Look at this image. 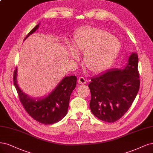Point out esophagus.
Listing matches in <instances>:
<instances>
[{
  "mask_svg": "<svg viewBox=\"0 0 153 153\" xmlns=\"http://www.w3.org/2000/svg\"><path fill=\"white\" fill-rule=\"evenodd\" d=\"M78 83L80 84H83H83H85L87 83L85 78H83V77L78 78Z\"/></svg>",
  "mask_w": 153,
  "mask_h": 153,
  "instance_id": "esophagus-1",
  "label": "esophagus"
}]
</instances>
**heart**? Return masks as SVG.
<instances>
[{"instance_id": "b5f03b06", "label": "heart", "mask_w": 153, "mask_h": 153, "mask_svg": "<svg viewBox=\"0 0 153 153\" xmlns=\"http://www.w3.org/2000/svg\"><path fill=\"white\" fill-rule=\"evenodd\" d=\"M119 40L108 31L95 27H87L75 34L73 49V57L77 52H85L84 63L89 70L98 73L106 68L115 58L120 49Z\"/></svg>"}]
</instances>
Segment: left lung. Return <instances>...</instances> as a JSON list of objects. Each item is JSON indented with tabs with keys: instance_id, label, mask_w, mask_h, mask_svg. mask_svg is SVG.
Instances as JSON below:
<instances>
[{
	"instance_id": "left-lung-1",
	"label": "left lung",
	"mask_w": 153,
	"mask_h": 153,
	"mask_svg": "<svg viewBox=\"0 0 153 153\" xmlns=\"http://www.w3.org/2000/svg\"><path fill=\"white\" fill-rule=\"evenodd\" d=\"M91 80L92 113L104 122H116L129 109L139 90L137 54L130 55L123 69L109 70Z\"/></svg>"
}]
</instances>
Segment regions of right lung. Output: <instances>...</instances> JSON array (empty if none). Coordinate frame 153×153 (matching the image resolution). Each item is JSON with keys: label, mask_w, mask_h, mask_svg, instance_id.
Returning <instances> with one entry per match:
<instances>
[{"label": "right lung", "mask_w": 153, "mask_h": 153, "mask_svg": "<svg viewBox=\"0 0 153 153\" xmlns=\"http://www.w3.org/2000/svg\"><path fill=\"white\" fill-rule=\"evenodd\" d=\"M39 25L31 30L25 40L38 29ZM17 68L14 71L13 82L16 88L19 101L26 111L35 120L44 125L58 122L68 112L70 99L72 91L76 85V76L64 78L54 90L44 99L35 101L24 94L17 84Z\"/></svg>", "instance_id": "add662e5"}]
</instances>
